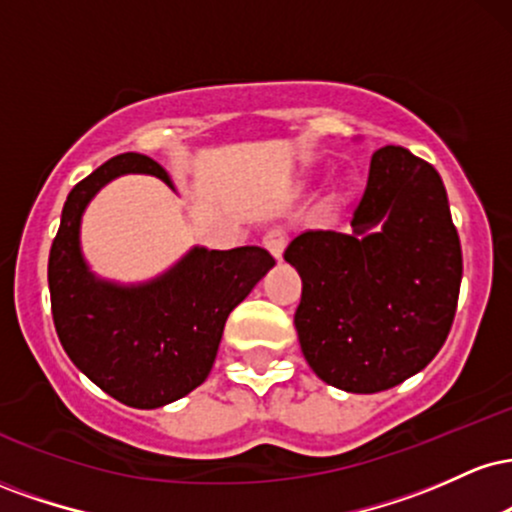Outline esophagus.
Wrapping results in <instances>:
<instances>
[{
  "mask_svg": "<svg viewBox=\"0 0 512 512\" xmlns=\"http://www.w3.org/2000/svg\"><path fill=\"white\" fill-rule=\"evenodd\" d=\"M264 248H267L276 260H281V255H284V248H286V233L279 231V228H272V231H267V236L262 238Z\"/></svg>",
  "mask_w": 512,
  "mask_h": 512,
  "instance_id": "obj_1",
  "label": "esophagus"
}]
</instances>
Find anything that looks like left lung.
<instances>
[{
	"instance_id": "left-lung-1",
	"label": "left lung",
	"mask_w": 512,
	"mask_h": 512,
	"mask_svg": "<svg viewBox=\"0 0 512 512\" xmlns=\"http://www.w3.org/2000/svg\"><path fill=\"white\" fill-rule=\"evenodd\" d=\"M284 260L301 274L293 325L310 368L356 395L424 370L448 339L462 250L436 168L402 146L370 158L351 233L305 231Z\"/></svg>"
}]
</instances>
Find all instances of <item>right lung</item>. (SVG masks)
<instances>
[{
  "label": "right lung",
  "mask_w": 512,
  "mask_h": 512,
  "mask_svg": "<svg viewBox=\"0 0 512 512\" xmlns=\"http://www.w3.org/2000/svg\"><path fill=\"white\" fill-rule=\"evenodd\" d=\"M129 173L154 175L175 190L161 163L129 151L69 192L48 262L52 320L67 356L91 383L127 407L158 409L207 380L228 315L274 267V257L255 245H195L142 284L101 279L81 252V219L110 180Z\"/></svg>",
  "instance_id": "1"
}]
</instances>
